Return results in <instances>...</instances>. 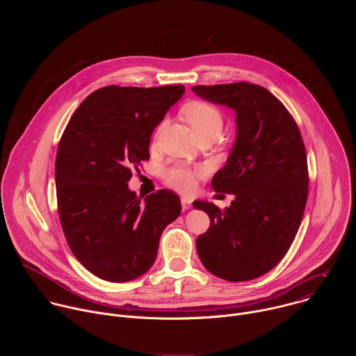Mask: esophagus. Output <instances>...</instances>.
Segmentation results:
<instances>
[{"label":"esophagus","instance_id":"esophagus-1","mask_svg":"<svg viewBox=\"0 0 356 356\" xmlns=\"http://www.w3.org/2000/svg\"><path fill=\"white\" fill-rule=\"evenodd\" d=\"M181 209L183 210H190L191 209V200L187 197H181Z\"/></svg>","mask_w":356,"mask_h":356}]
</instances>
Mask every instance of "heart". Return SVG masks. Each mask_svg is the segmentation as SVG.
<instances>
[{
    "instance_id": "heart-1",
    "label": "heart",
    "mask_w": 356,
    "mask_h": 356,
    "mask_svg": "<svg viewBox=\"0 0 356 356\" xmlns=\"http://www.w3.org/2000/svg\"><path fill=\"white\" fill-rule=\"evenodd\" d=\"M181 114L191 127L194 135L198 138H211L213 140L221 134L224 117L221 111L206 103V101H190ZM202 176L201 170H191L187 168H172L166 172V181L169 186L180 191H191L197 186L198 177Z\"/></svg>"
}]
</instances>
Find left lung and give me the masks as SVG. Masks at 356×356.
Segmentation results:
<instances>
[{
  "instance_id": "left-lung-1",
  "label": "left lung",
  "mask_w": 356,
  "mask_h": 356,
  "mask_svg": "<svg viewBox=\"0 0 356 356\" xmlns=\"http://www.w3.org/2000/svg\"><path fill=\"white\" fill-rule=\"evenodd\" d=\"M193 91L236 115L235 143L211 181L234 201L225 210L193 202L210 217L195 241L200 261L228 282L257 279L283 259L298 231L309 194L306 147L293 117L265 87L242 81Z\"/></svg>"
}]
</instances>
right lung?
Masks as SVG:
<instances>
[{"label":"right lung","instance_id":"obj_1","mask_svg":"<svg viewBox=\"0 0 356 356\" xmlns=\"http://www.w3.org/2000/svg\"><path fill=\"white\" fill-rule=\"evenodd\" d=\"M184 86L91 92L70 118L56 155L60 224L76 259L97 277L122 283L154 265L163 229L181 211L170 190L131 191L132 169L149 159L154 129Z\"/></svg>","mask_w":356,"mask_h":356}]
</instances>
